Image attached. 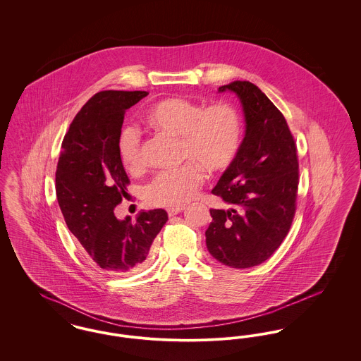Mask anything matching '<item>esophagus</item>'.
<instances>
[{"mask_svg":"<svg viewBox=\"0 0 361 361\" xmlns=\"http://www.w3.org/2000/svg\"><path fill=\"white\" fill-rule=\"evenodd\" d=\"M183 211H184V207H173V208H168V215L169 216H174V215H177V214H180Z\"/></svg>","mask_w":361,"mask_h":361,"instance_id":"34e87169","label":"esophagus"}]
</instances>
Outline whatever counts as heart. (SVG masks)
Listing matches in <instances>:
<instances>
[{
    "label": "heart",
    "instance_id": "obj_1",
    "mask_svg": "<svg viewBox=\"0 0 361 361\" xmlns=\"http://www.w3.org/2000/svg\"><path fill=\"white\" fill-rule=\"evenodd\" d=\"M145 121L155 133L178 139L181 159L190 161L177 169L158 173L143 188V197L150 206L173 208L188 203L203 183L202 169L209 174L224 172L240 150L242 121L231 104L206 106L169 97L152 105L145 114ZM118 154L126 171H142V143L135 128L121 130Z\"/></svg>",
    "mask_w": 361,
    "mask_h": 361
}]
</instances>
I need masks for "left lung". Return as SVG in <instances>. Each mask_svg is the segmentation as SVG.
<instances>
[{"instance_id": "obj_1", "label": "left lung", "mask_w": 361, "mask_h": 361, "mask_svg": "<svg viewBox=\"0 0 361 361\" xmlns=\"http://www.w3.org/2000/svg\"><path fill=\"white\" fill-rule=\"evenodd\" d=\"M218 92L240 99L245 137L212 189L230 208L209 209L207 249L224 265L243 269L268 259L286 238L296 208L299 164L287 121L257 86L234 81Z\"/></svg>"}]
</instances>
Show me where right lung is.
<instances>
[{
	"instance_id": "right-lung-1",
	"label": "right lung",
	"mask_w": 361,
	"mask_h": 361,
	"mask_svg": "<svg viewBox=\"0 0 361 361\" xmlns=\"http://www.w3.org/2000/svg\"><path fill=\"white\" fill-rule=\"evenodd\" d=\"M147 94L96 93L70 124L55 173L58 204L70 231L100 268L115 275L146 265L150 246L168 221L162 208L140 211L135 221H121L114 212L130 196V180L118 154L124 114Z\"/></svg>"
}]
</instances>
